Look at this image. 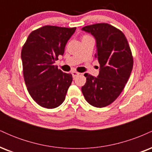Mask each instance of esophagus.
Listing matches in <instances>:
<instances>
[{
  "mask_svg": "<svg viewBox=\"0 0 152 152\" xmlns=\"http://www.w3.org/2000/svg\"><path fill=\"white\" fill-rule=\"evenodd\" d=\"M71 74H72L73 78H75V77H76V76H78V75L80 74V73L76 72V71H72Z\"/></svg>",
  "mask_w": 152,
  "mask_h": 152,
  "instance_id": "esophagus-1",
  "label": "esophagus"
}]
</instances>
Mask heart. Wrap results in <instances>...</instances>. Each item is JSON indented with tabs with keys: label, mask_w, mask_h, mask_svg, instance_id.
I'll return each mask as SVG.
<instances>
[{
	"label": "heart",
	"mask_w": 152,
	"mask_h": 152,
	"mask_svg": "<svg viewBox=\"0 0 152 152\" xmlns=\"http://www.w3.org/2000/svg\"><path fill=\"white\" fill-rule=\"evenodd\" d=\"M91 38V37H90V36H86V35H85V36H83V37H82V40L86 39V38Z\"/></svg>",
	"instance_id": "heart-1"
}]
</instances>
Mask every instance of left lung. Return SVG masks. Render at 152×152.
I'll return each mask as SVG.
<instances>
[{"label": "left lung", "mask_w": 152, "mask_h": 152, "mask_svg": "<svg viewBox=\"0 0 152 152\" xmlns=\"http://www.w3.org/2000/svg\"><path fill=\"white\" fill-rule=\"evenodd\" d=\"M95 38L100 64L97 77L85 74L86 82L81 87L88 104L102 108L114 102L128 81L134 60L124 34L108 23H96L82 28Z\"/></svg>", "instance_id": "1"}]
</instances>
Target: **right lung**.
I'll return each mask as SVG.
<instances>
[{
  "label": "right lung",
  "instance_id": "add662e5",
  "mask_svg": "<svg viewBox=\"0 0 152 152\" xmlns=\"http://www.w3.org/2000/svg\"><path fill=\"white\" fill-rule=\"evenodd\" d=\"M76 28L45 26L31 33L21 50L23 72L28 91L38 105L58 107L64 102L73 78L54 63L63 56Z\"/></svg>",
  "mask_w": 152,
  "mask_h": 152
}]
</instances>
